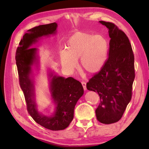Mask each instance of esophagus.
Instances as JSON below:
<instances>
[{
    "label": "esophagus",
    "mask_w": 149,
    "mask_h": 149,
    "mask_svg": "<svg viewBox=\"0 0 149 149\" xmlns=\"http://www.w3.org/2000/svg\"><path fill=\"white\" fill-rule=\"evenodd\" d=\"M81 84L83 85V87H84V89L85 90L87 89V87H86V83H85V81H81Z\"/></svg>",
    "instance_id": "esophagus-1"
}]
</instances>
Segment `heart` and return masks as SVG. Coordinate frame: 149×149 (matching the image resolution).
<instances>
[{
  "mask_svg": "<svg viewBox=\"0 0 149 149\" xmlns=\"http://www.w3.org/2000/svg\"><path fill=\"white\" fill-rule=\"evenodd\" d=\"M108 48V41L102 35L77 32L68 40L65 51L60 53V60L65 68L73 71L79 58L81 67L85 72L95 74L104 66Z\"/></svg>",
  "mask_w": 149,
  "mask_h": 149,
  "instance_id": "b5f03b06",
  "label": "heart"
}]
</instances>
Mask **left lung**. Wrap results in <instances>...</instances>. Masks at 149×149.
Instances as JSON below:
<instances>
[{"label": "left lung", "mask_w": 149, "mask_h": 149, "mask_svg": "<svg viewBox=\"0 0 149 149\" xmlns=\"http://www.w3.org/2000/svg\"><path fill=\"white\" fill-rule=\"evenodd\" d=\"M109 29L108 58L104 66L87 83V89L97 92L100 102L95 110L97 120L110 124L122 118L132 97L134 54L130 40L112 22L100 21Z\"/></svg>", "instance_id": "8db88e82"}]
</instances>
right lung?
<instances>
[{"instance_id": "right-lung-1", "label": "right lung", "mask_w": 149, "mask_h": 149, "mask_svg": "<svg viewBox=\"0 0 149 149\" xmlns=\"http://www.w3.org/2000/svg\"><path fill=\"white\" fill-rule=\"evenodd\" d=\"M57 24L52 23L41 25L27 30L19 42L16 52V63L18 72L19 82L23 91L27 110L35 122L42 127L52 131L64 130L68 127L74 118L75 106L84 94V88L81 83L72 77L66 79L52 76L50 89L54 101L56 104V110L52 116L47 117L39 114L34 100L33 85L30 79L31 65L35 61L37 49L30 46L37 41L39 37L54 33Z\"/></svg>"}]
</instances>
